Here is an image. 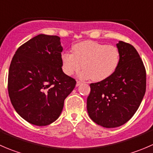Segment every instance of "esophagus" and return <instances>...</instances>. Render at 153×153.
<instances>
[{
	"label": "esophagus",
	"mask_w": 153,
	"mask_h": 153,
	"mask_svg": "<svg viewBox=\"0 0 153 153\" xmlns=\"http://www.w3.org/2000/svg\"><path fill=\"white\" fill-rule=\"evenodd\" d=\"M81 84V81H77V83H76V86H80Z\"/></svg>",
	"instance_id": "34e87169"
}]
</instances>
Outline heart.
<instances>
[{
	"label": "heart",
	"mask_w": 153,
	"mask_h": 153,
	"mask_svg": "<svg viewBox=\"0 0 153 153\" xmlns=\"http://www.w3.org/2000/svg\"><path fill=\"white\" fill-rule=\"evenodd\" d=\"M73 53L64 52L61 54V63L64 73L67 75L84 69L79 77L92 78L101 81L110 77L118 67L119 50L112 45H106L92 41L77 43L72 47Z\"/></svg>",
	"instance_id": "heart-1"
}]
</instances>
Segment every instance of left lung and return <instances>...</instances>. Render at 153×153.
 <instances>
[{
    "label": "left lung",
    "instance_id": "left-lung-1",
    "mask_svg": "<svg viewBox=\"0 0 153 153\" xmlns=\"http://www.w3.org/2000/svg\"><path fill=\"white\" fill-rule=\"evenodd\" d=\"M120 62L106 79L91 84L87 112L91 119L106 128L127 122L139 107L146 92V70L136 49L119 41Z\"/></svg>",
    "mask_w": 153,
    "mask_h": 153
}]
</instances>
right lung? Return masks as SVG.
Wrapping results in <instances>:
<instances>
[{
  "mask_svg": "<svg viewBox=\"0 0 153 153\" xmlns=\"http://www.w3.org/2000/svg\"><path fill=\"white\" fill-rule=\"evenodd\" d=\"M63 47L56 35L40 34L17 49L9 69L8 92L18 115L30 124L56 121L76 81L62 70Z\"/></svg>",
  "mask_w": 153,
  "mask_h": 153,
  "instance_id": "1",
  "label": "right lung"
}]
</instances>
